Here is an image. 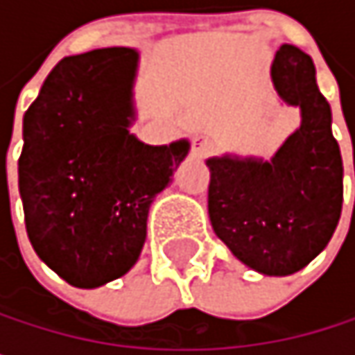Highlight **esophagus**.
<instances>
[{
  "instance_id": "1",
  "label": "esophagus",
  "mask_w": 355,
  "mask_h": 355,
  "mask_svg": "<svg viewBox=\"0 0 355 355\" xmlns=\"http://www.w3.org/2000/svg\"><path fill=\"white\" fill-rule=\"evenodd\" d=\"M211 150H214V144H211L207 137H203V135H195V137H193V141H191V154H193L195 158H203V156H207Z\"/></svg>"
}]
</instances>
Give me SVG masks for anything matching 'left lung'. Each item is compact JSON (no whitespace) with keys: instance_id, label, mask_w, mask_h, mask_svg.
Here are the masks:
<instances>
[{"instance_id":"8db88e82","label":"left lung","mask_w":355,"mask_h":355,"mask_svg":"<svg viewBox=\"0 0 355 355\" xmlns=\"http://www.w3.org/2000/svg\"><path fill=\"white\" fill-rule=\"evenodd\" d=\"M313 59L282 44L271 65L277 96L300 108V127L271 160L209 158L207 211L218 239L263 275L306 267L331 241L343 203V162L331 133V107ZM355 168V160H354Z\"/></svg>"}]
</instances>
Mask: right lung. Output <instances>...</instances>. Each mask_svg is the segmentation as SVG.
<instances>
[{
  "label": "right lung",
  "mask_w": 355,
  "mask_h": 355,
  "mask_svg": "<svg viewBox=\"0 0 355 355\" xmlns=\"http://www.w3.org/2000/svg\"><path fill=\"white\" fill-rule=\"evenodd\" d=\"M137 57L127 46L65 57L24 112L26 232L40 261L76 288L105 286L135 265L150 205L191 148L129 133Z\"/></svg>",
  "instance_id": "obj_1"
}]
</instances>
